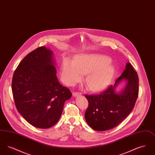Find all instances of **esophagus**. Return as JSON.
<instances>
[{"instance_id": "obj_1", "label": "esophagus", "mask_w": 155, "mask_h": 155, "mask_svg": "<svg viewBox=\"0 0 155 155\" xmlns=\"http://www.w3.org/2000/svg\"><path fill=\"white\" fill-rule=\"evenodd\" d=\"M80 95H82V94L80 92H73V96H74V97L80 96Z\"/></svg>"}]
</instances>
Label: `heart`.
<instances>
[{"mask_svg":"<svg viewBox=\"0 0 155 155\" xmlns=\"http://www.w3.org/2000/svg\"><path fill=\"white\" fill-rule=\"evenodd\" d=\"M109 57L102 54H82L74 59L73 62L65 59L61 65V77L68 85H73L81 81L87 74L85 82L92 91L105 88L114 73V67Z\"/></svg>","mask_w":155,"mask_h":155,"instance_id":"obj_1","label":"heart"}]
</instances>
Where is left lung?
Instances as JSON below:
<instances>
[{"instance_id": "8db88e82", "label": "left lung", "mask_w": 155, "mask_h": 155, "mask_svg": "<svg viewBox=\"0 0 155 155\" xmlns=\"http://www.w3.org/2000/svg\"><path fill=\"white\" fill-rule=\"evenodd\" d=\"M126 81L125 87L115 91L118 84ZM139 80L137 73L128 62L125 69L110 86L95 95H87L88 107L85 113L87 123L96 131H106L118 125L132 111L138 96Z\"/></svg>"}]
</instances>
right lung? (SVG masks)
<instances>
[{
	"instance_id": "add662e5",
	"label": "right lung",
	"mask_w": 155,
	"mask_h": 155,
	"mask_svg": "<svg viewBox=\"0 0 155 155\" xmlns=\"http://www.w3.org/2000/svg\"><path fill=\"white\" fill-rule=\"evenodd\" d=\"M53 52L45 46L30 52L19 63L12 79L16 108L28 123L39 128L56 124L70 91L59 83Z\"/></svg>"
}]
</instances>
